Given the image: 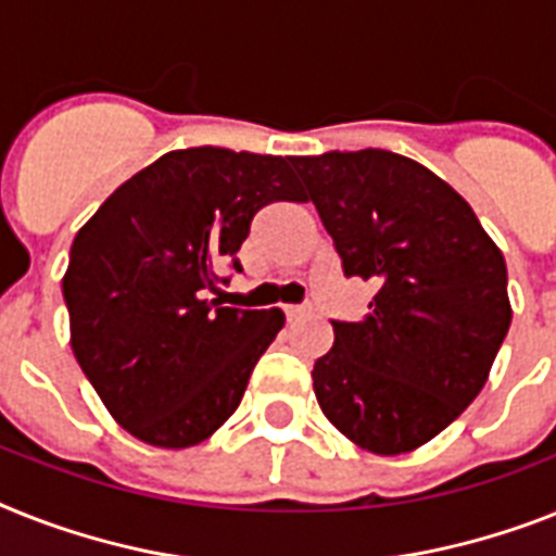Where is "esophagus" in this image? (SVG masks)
Masks as SVG:
<instances>
[{"label":"esophagus","instance_id":"esophagus-1","mask_svg":"<svg viewBox=\"0 0 556 556\" xmlns=\"http://www.w3.org/2000/svg\"><path fill=\"white\" fill-rule=\"evenodd\" d=\"M283 312H287V320H298L304 318V315H309L306 306H283Z\"/></svg>","mask_w":556,"mask_h":556}]
</instances>
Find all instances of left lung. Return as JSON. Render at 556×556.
Instances as JSON below:
<instances>
[{
	"label": "left lung",
	"mask_w": 556,
	"mask_h": 556,
	"mask_svg": "<svg viewBox=\"0 0 556 556\" xmlns=\"http://www.w3.org/2000/svg\"><path fill=\"white\" fill-rule=\"evenodd\" d=\"M346 278L378 287L364 320H332L312 387L341 434L403 454L440 434L489 380L511 324L506 258L460 192L389 150L289 155Z\"/></svg>",
	"instance_id": "8db88e82"
}]
</instances>
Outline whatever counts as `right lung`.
Masks as SVG:
<instances>
[{
	"instance_id": "right-lung-1",
	"label": "right lung",
	"mask_w": 556,
	"mask_h": 556,
	"mask_svg": "<svg viewBox=\"0 0 556 556\" xmlns=\"http://www.w3.org/2000/svg\"><path fill=\"white\" fill-rule=\"evenodd\" d=\"M301 201L281 155L190 147L124 181L76 232L62 278L71 346L122 429L187 448L224 426L283 327L281 309H236L215 292L252 215Z\"/></svg>"
}]
</instances>
